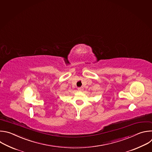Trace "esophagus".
Masks as SVG:
<instances>
[{"instance_id": "esophagus-1", "label": "esophagus", "mask_w": 152, "mask_h": 152, "mask_svg": "<svg viewBox=\"0 0 152 152\" xmlns=\"http://www.w3.org/2000/svg\"><path fill=\"white\" fill-rule=\"evenodd\" d=\"M78 91H80V92H82V91L84 90V88H83V87H78Z\"/></svg>"}]
</instances>
